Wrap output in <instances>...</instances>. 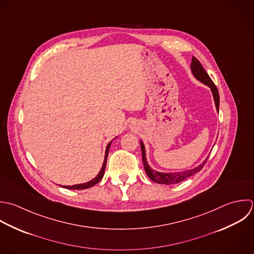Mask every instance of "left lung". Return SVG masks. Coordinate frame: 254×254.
Here are the masks:
<instances>
[{
  "label": "left lung",
  "mask_w": 254,
  "mask_h": 254,
  "mask_svg": "<svg viewBox=\"0 0 254 254\" xmlns=\"http://www.w3.org/2000/svg\"><path fill=\"white\" fill-rule=\"evenodd\" d=\"M191 69H192V73L194 74V76L201 81L202 83L206 84L207 86H209L213 92L214 95V99H215V103H216V107L217 110L219 111V106H220V95H219V91L217 86L214 84V82L212 81V79L210 78V76L208 75V73L206 72V70L203 68L201 62L196 58L193 57L192 58V63H191ZM140 147H141V153H142V161H143V166H144V170L147 174V176L155 183L158 184H164V185H171V184H176L179 183L187 178H189L190 176L198 173L206 164L207 160L206 159L202 164H200L199 166H197L194 169L191 170H186V171H182V172H176V173H160L158 171H155L153 169H151L148 165V163L146 162V158H145V148L142 142H140Z\"/></svg>",
  "instance_id": "8db88e82"
}]
</instances>
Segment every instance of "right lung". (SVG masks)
I'll return each mask as SVG.
<instances>
[{
	"instance_id": "right-lung-1",
	"label": "right lung",
	"mask_w": 254,
	"mask_h": 254,
	"mask_svg": "<svg viewBox=\"0 0 254 254\" xmlns=\"http://www.w3.org/2000/svg\"><path fill=\"white\" fill-rule=\"evenodd\" d=\"M111 142H109V144L107 145V148H106V155H105V160H104V163H103V166H102V169L100 170L99 174L97 175V177H95L93 180L89 181L88 183H84V184H78V185H74V186H64V188L66 189H72V190H83V189H88V188H91L93 187L94 185H96L98 182L101 181V179L103 178L104 176V173H105V168H106V164H107V158H108V154H109V149H110V146H111Z\"/></svg>"
}]
</instances>
